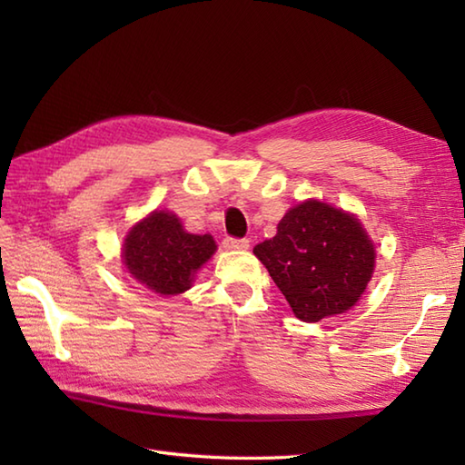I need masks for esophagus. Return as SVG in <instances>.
<instances>
[{"instance_id": "1", "label": "esophagus", "mask_w": 465, "mask_h": 465, "mask_svg": "<svg viewBox=\"0 0 465 465\" xmlns=\"http://www.w3.org/2000/svg\"><path fill=\"white\" fill-rule=\"evenodd\" d=\"M223 248H227V250H248L250 240L232 238V235H227V238H223Z\"/></svg>"}]
</instances>
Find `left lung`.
I'll return each mask as SVG.
<instances>
[{"mask_svg":"<svg viewBox=\"0 0 465 465\" xmlns=\"http://www.w3.org/2000/svg\"><path fill=\"white\" fill-rule=\"evenodd\" d=\"M253 253L303 322L348 312L371 280L375 262L361 223L315 200L292 207L278 233Z\"/></svg>","mask_w":465,"mask_h":465,"instance_id":"1","label":"left lung"}]
</instances>
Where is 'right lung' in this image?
Wrapping results in <instances>:
<instances>
[{
  "label": "right lung",
  "mask_w": 465,
  "mask_h": 465,
  "mask_svg": "<svg viewBox=\"0 0 465 465\" xmlns=\"http://www.w3.org/2000/svg\"><path fill=\"white\" fill-rule=\"evenodd\" d=\"M213 252L212 235L187 233L173 213L153 212L135 223L125 238L124 263L145 288L175 295L190 288L193 273Z\"/></svg>",
  "instance_id": "right-lung-1"
}]
</instances>
